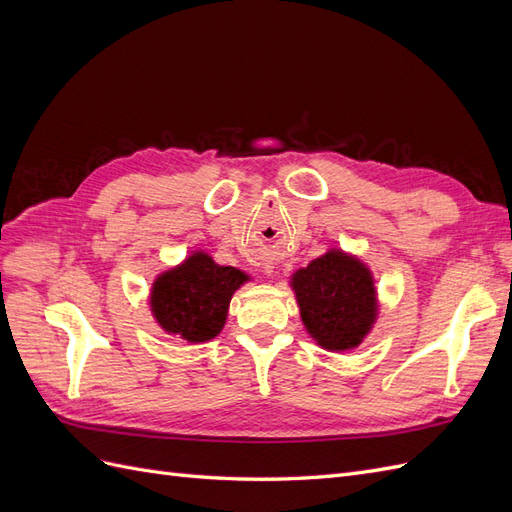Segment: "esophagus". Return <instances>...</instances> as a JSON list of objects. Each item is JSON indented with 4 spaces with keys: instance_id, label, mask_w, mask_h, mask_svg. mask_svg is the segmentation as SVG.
Here are the masks:
<instances>
[{
    "instance_id": "34e87169",
    "label": "esophagus",
    "mask_w": 512,
    "mask_h": 512,
    "mask_svg": "<svg viewBox=\"0 0 512 512\" xmlns=\"http://www.w3.org/2000/svg\"><path fill=\"white\" fill-rule=\"evenodd\" d=\"M273 269H275V267H273V265H269V262H267L265 267H262V271H265V275H269V277L273 275Z\"/></svg>"
}]
</instances>
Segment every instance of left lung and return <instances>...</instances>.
Masks as SVG:
<instances>
[{
    "label": "left lung",
    "instance_id": "left-lung-1",
    "mask_svg": "<svg viewBox=\"0 0 512 512\" xmlns=\"http://www.w3.org/2000/svg\"><path fill=\"white\" fill-rule=\"evenodd\" d=\"M290 288L299 303L305 331L331 352L361 346L378 318L374 275L363 260L331 247L327 254L294 271Z\"/></svg>",
    "mask_w": 512,
    "mask_h": 512
}]
</instances>
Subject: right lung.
Instances as JSON below:
<instances>
[{"label":"right lung","mask_w":512,"mask_h":512,"mask_svg":"<svg viewBox=\"0 0 512 512\" xmlns=\"http://www.w3.org/2000/svg\"><path fill=\"white\" fill-rule=\"evenodd\" d=\"M247 280L243 271L194 252L151 284V316L168 335H179L190 344L209 342L224 329L232 294Z\"/></svg>","instance_id":"1"}]
</instances>
